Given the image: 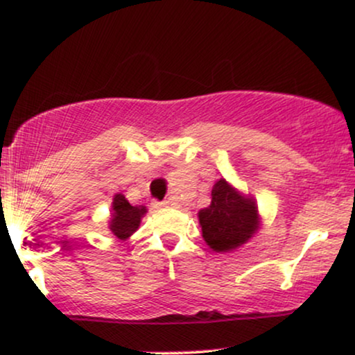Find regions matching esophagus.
Masks as SVG:
<instances>
[{"instance_id": "1", "label": "esophagus", "mask_w": 355, "mask_h": 355, "mask_svg": "<svg viewBox=\"0 0 355 355\" xmlns=\"http://www.w3.org/2000/svg\"><path fill=\"white\" fill-rule=\"evenodd\" d=\"M172 205H173V202L164 200V202H157L153 207H155V209H170Z\"/></svg>"}]
</instances>
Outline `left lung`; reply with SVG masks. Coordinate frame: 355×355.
Listing matches in <instances>:
<instances>
[{"label":"left lung","instance_id":"left-lung-1","mask_svg":"<svg viewBox=\"0 0 355 355\" xmlns=\"http://www.w3.org/2000/svg\"><path fill=\"white\" fill-rule=\"evenodd\" d=\"M198 223L207 245L218 254H227L254 237L262 218L254 197L220 178L211 189L210 205L198 211Z\"/></svg>","mask_w":355,"mask_h":355}]
</instances>
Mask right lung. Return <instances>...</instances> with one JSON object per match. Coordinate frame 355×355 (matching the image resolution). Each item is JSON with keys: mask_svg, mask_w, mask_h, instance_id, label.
<instances>
[{"mask_svg": "<svg viewBox=\"0 0 355 355\" xmlns=\"http://www.w3.org/2000/svg\"><path fill=\"white\" fill-rule=\"evenodd\" d=\"M146 211L148 210L144 205H132L126 200L125 195H113L112 215L108 220V229L113 237L118 240H128L138 230Z\"/></svg>", "mask_w": 355, "mask_h": 355, "instance_id": "obj_1", "label": "right lung"}]
</instances>
